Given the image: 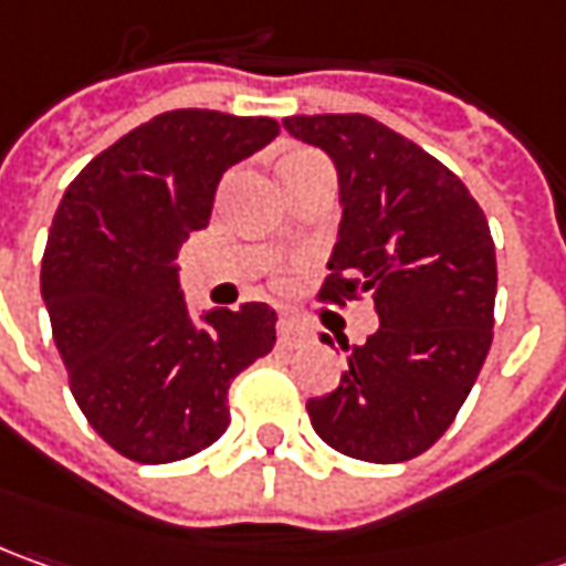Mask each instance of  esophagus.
I'll use <instances>...</instances> for the list:
<instances>
[{
  "mask_svg": "<svg viewBox=\"0 0 566 566\" xmlns=\"http://www.w3.org/2000/svg\"><path fill=\"white\" fill-rule=\"evenodd\" d=\"M306 342V332H303L297 322L279 319V344L282 347H297V344Z\"/></svg>",
  "mask_w": 566,
  "mask_h": 566,
  "instance_id": "obj_1",
  "label": "esophagus"
}]
</instances>
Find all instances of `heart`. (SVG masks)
I'll return each mask as SVG.
<instances>
[{
    "instance_id": "heart-1",
    "label": "heart",
    "mask_w": 566,
    "mask_h": 566,
    "mask_svg": "<svg viewBox=\"0 0 566 566\" xmlns=\"http://www.w3.org/2000/svg\"><path fill=\"white\" fill-rule=\"evenodd\" d=\"M301 156H313V153H294V156H287V159H301ZM287 159H284V163H287Z\"/></svg>"
}]
</instances>
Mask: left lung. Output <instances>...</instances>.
Here are the masks:
<instances>
[{
	"instance_id": "obj_1",
	"label": "left lung",
	"mask_w": 566,
	"mask_h": 566,
	"mask_svg": "<svg viewBox=\"0 0 566 566\" xmlns=\"http://www.w3.org/2000/svg\"><path fill=\"white\" fill-rule=\"evenodd\" d=\"M282 125L338 168L342 224L319 301L373 297L379 313L366 344L342 342V385L306 400L310 422L347 458H417L454 422L492 347L497 265L485 212L451 168L369 115Z\"/></svg>"
}]
</instances>
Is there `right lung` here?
I'll list each match as a JSON object with an SVG mask.
<instances>
[{
    "label": "right lung",
    "instance_id": "1",
    "mask_svg": "<svg viewBox=\"0 0 566 566\" xmlns=\"http://www.w3.org/2000/svg\"><path fill=\"white\" fill-rule=\"evenodd\" d=\"M275 134V118L163 112L87 163L55 209L40 272L52 338L77 407L127 460L209 448L231 422V379L275 344L265 303L197 325L175 263L209 224L224 171Z\"/></svg>",
    "mask_w": 566,
    "mask_h": 566
}]
</instances>
